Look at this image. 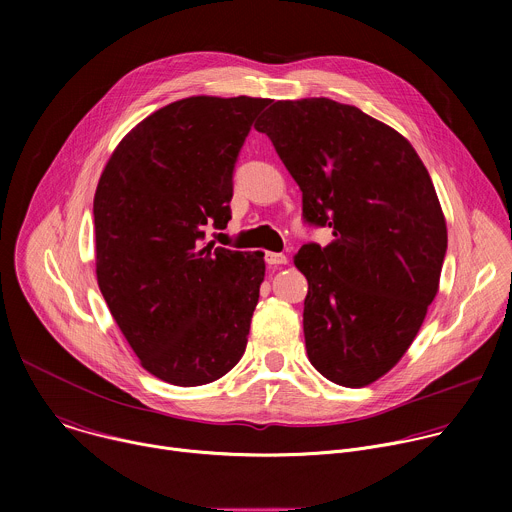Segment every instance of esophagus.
<instances>
[{"label":"esophagus","instance_id":"1","mask_svg":"<svg viewBox=\"0 0 512 512\" xmlns=\"http://www.w3.org/2000/svg\"><path fill=\"white\" fill-rule=\"evenodd\" d=\"M265 263L271 265V267L285 265V263H287V257H285L283 253H271V251H267V253H265Z\"/></svg>","mask_w":512,"mask_h":512}]
</instances>
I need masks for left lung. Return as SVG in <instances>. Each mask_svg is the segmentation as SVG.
<instances>
[{"mask_svg": "<svg viewBox=\"0 0 512 512\" xmlns=\"http://www.w3.org/2000/svg\"><path fill=\"white\" fill-rule=\"evenodd\" d=\"M302 190V218L332 229L294 263L308 279V358L328 381L364 387L419 332L448 251L444 212L411 143L358 107L277 101L257 121Z\"/></svg>", "mask_w": 512, "mask_h": 512, "instance_id": "obj_1", "label": "left lung"}]
</instances>
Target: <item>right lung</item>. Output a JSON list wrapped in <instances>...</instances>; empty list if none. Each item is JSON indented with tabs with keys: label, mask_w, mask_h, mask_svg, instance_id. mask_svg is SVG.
Listing matches in <instances>:
<instances>
[{
	"label": "right lung",
	"mask_w": 512,
	"mask_h": 512,
	"mask_svg": "<svg viewBox=\"0 0 512 512\" xmlns=\"http://www.w3.org/2000/svg\"><path fill=\"white\" fill-rule=\"evenodd\" d=\"M269 99L190 97L133 127L93 202L101 294L154 377L198 387L241 360L263 253L204 245L231 221L233 174Z\"/></svg>",
	"instance_id": "1"
}]
</instances>
